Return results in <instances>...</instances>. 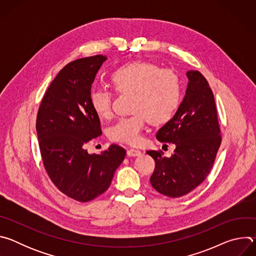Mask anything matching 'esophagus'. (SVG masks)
<instances>
[{
  "label": "esophagus",
  "instance_id": "34e87169",
  "mask_svg": "<svg viewBox=\"0 0 256 256\" xmlns=\"http://www.w3.org/2000/svg\"><path fill=\"white\" fill-rule=\"evenodd\" d=\"M140 154H142V152L136 149H130L128 151V156H130V157H136V156H140Z\"/></svg>",
  "mask_w": 256,
  "mask_h": 256
}]
</instances>
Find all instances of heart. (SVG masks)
Here are the masks:
<instances>
[{
	"label": "heart",
	"instance_id": "b5f03b06",
	"mask_svg": "<svg viewBox=\"0 0 256 256\" xmlns=\"http://www.w3.org/2000/svg\"><path fill=\"white\" fill-rule=\"evenodd\" d=\"M118 93H134V114L122 118L109 130V138L118 142L136 144L151 120L164 124L171 120L181 102V83L176 72L150 62H130L116 68L110 76ZM94 114L100 118L112 114L114 94L105 88L93 89L89 96Z\"/></svg>",
	"mask_w": 256,
	"mask_h": 256
}]
</instances>
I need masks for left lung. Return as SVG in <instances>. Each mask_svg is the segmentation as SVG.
<instances>
[{
	"label": "left lung",
	"mask_w": 256,
	"mask_h": 256,
	"mask_svg": "<svg viewBox=\"0 0 256 256\" xmlns=\"http://www.w3.org/2000/svg\"><path fill=\"white\" fill-rule=\"evenodd\" d=\"M186 76L188 88L177 112L156 134L159 142L175 144L174 154L167 158L159 151L147 152L156 163L151 184L169 198L186 196L202 184L222 140L214 94L206 79L198 70H188Z\"/></svg>",
	"instance_id": "1"
}]
</instances>
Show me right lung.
<instances>
[{
  "label": "right lung",
  "instance_id": "1",
  "mask_svg": "<svg viewBox=\"0 0 256 256\" xmlns=\"http://www.w3.org/2000/svg\"><path fill=\"white\" fill-rule=\"evenodd\" d=\"M106 58L97 54L64 66L48 88L36 118L42 162L50 180L64 194L81 202L108 190L126 153L118 144L100 155L85 150L86 142L101 134L89 96Z\"/></svg>",
  "mask_w": 256,
  "mask_h": 256
}]
</instances>
